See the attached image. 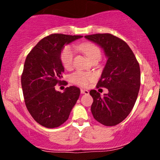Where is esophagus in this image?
Returning <instances> with one entry per match:
<instances>
[{
	"label": "esophagus",
	"mask_w": 160,
	"mask_h": 160,
	"mask_svg": "<svg viewBox=\"0 0 160 160\" xmlns=\"http://www.w3.org/2000/svg\"><path fill=\"white\" fill-rule=\"evenodd\" d=\"M80 92H81V94H85V95H89V92L87 90V89H80Z\"/></svg>",
	"instance_id": "obj_1"
}]
</instances>
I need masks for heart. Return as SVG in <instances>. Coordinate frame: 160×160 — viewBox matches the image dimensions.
<instances>
[{
    "label": "heart",
    "instance_id": "1",
    "mask_svg": "<svg viewBox=\"0 0 160 160\" xmlns=\"http://www.w3.org/2000/svg\"><path fill=\"white\" fill-rule=\"evenodd\" d=\"M77 48L79 50L82 51L83 53H85L86 56L91 61L95 57L102 56V52H101L100 49L98 48V46L93 44L92 43H88V42L81 43L77 46ZM74 56V49L71 46H66L65 47H64L61 52L60 59H61L62 65L65 68H71V67L72 66ZM94 79V74H90V73L82 72V71H77L71 76V82L81 86H86L89 82L92 81Z\"/></svg>",
    "mask_w": 160,
    "mask_h": 160
}]
</instances>
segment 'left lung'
<instances>
[{
    "instance_id": "obj_1",
    "label": "left lung",
    "mask_w": 160,
    "mask_h": 160,
    "mask_svg": "<svg viewBox=\"0 0 160 160\" xmlns=\"http://www.w3.org/2000/svg\"><path fill=\"white\" fill-rule=\"evenodd\" d=\"M104 49L108 58L97 88L108 89L101 97L95 89L91 111L100 123L113 126L124 120L135 105L141 85V71L135 55L126 42L111 34L85 36Z\"/></svg>"
}]
</instances>
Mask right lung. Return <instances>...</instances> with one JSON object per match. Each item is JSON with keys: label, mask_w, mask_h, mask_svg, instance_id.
<instances>
[{"label": "right lung", "mask_w": 160, "mask_h": 160, "mask_svg": "<svg viewBox=\"0 0 160 160\" xmlns=\"http://www.w3.org/2000/svg\"><path fill=\"white\" fill-rule=\"evenodd\" d=\"M82 37L50 34L40 40L26 57L21 78L25 105L34 120L46 128L63 124L80 96L76 86L67 87L62 93L55 86L63 82L62 49Z\"/></svg>", "instance_id": "obj_1"}]
</instances>
